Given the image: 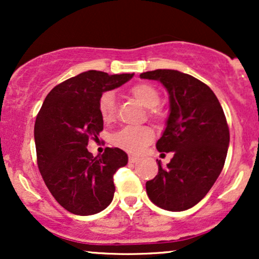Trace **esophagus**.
Masks as SVG:
<instances>
[{
  "label": "esophagus",
  "mask_w": 259,
  "mask_h": 259,
  "mask_svg": "<svg viewBox=\"0 0 259 259\" xmlns=\"http://www.w3.org/2000/svg\"><path fill=\"white\" fill-rule=\"evenodd\" d=\"M139 162L138 157H134V156H129V163H136Z\"/></svg>",
  "instance_id": "obj_1"
}]
</instances>
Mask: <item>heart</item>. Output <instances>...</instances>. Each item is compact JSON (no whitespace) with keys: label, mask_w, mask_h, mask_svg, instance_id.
<instances>
[{"label":"heart","mask_w":259,"mask_h":259,"mask_svg":"<svg viewBox=\"0 0 259 259\" xmlns=\"http://www.w3.org/2000/svg\"><path fill=\"white\" fill-rule=\"evenodd\" d=\"M130 95L139 101L142 106L150 108V117L154 120L163 118V112L158 108L160 102V94L156 88L146 82H140L130 89ZM100 117L105 123H111L115 118V99L111 91H106L101 95L99 100ZM154 139V133L150 126H125L118 130L111 138L114 146L129 152L138 153L145 146H147Z\"/></svg>","instance_id":"obj_1"}]
</instances>
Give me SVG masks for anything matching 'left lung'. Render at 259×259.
<instances>
[{
	"mask_svg": "<svg viewBox=\"0 0 259 259\" xmlns=\"http://www.w3.org/2000/svg\"><path fill=\"white\" fill-rule=\"evenodd\" d=\"M140 78L158 80L167 89L170 113L159 152H173L158 174L146 183L150 200L171 212L197 204L218 179L227 158L230 134L224 112L214 92L189 74L157 69Z\"/></svg>",
	"mask_w": 259,
	"mask_h": 259,
	"instance_id": "8db88e82",
	"label": "left lung"
}]
</instances>
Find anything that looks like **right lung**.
Returning <instances> with one entry per match:
<instances>
[{"label":"right lung","mask_w":259,"mask_h":259,"mask_svg":"<svg viewBox=\"0 0 259 259\" xmlns=\"http://www.w3.org/2000/svg\"><path fill=\"white\" fill-rule=\"evenodd\" d=\"M133 76L88 70L55 86L38 112L34 129L38 170L56 201L73 214H96L113 200V175L126 165L127 154L107 147L94 157L86 147L103 130L101 95Z\"/></svg>","instance_id":"obj_1"}]
</instances>
